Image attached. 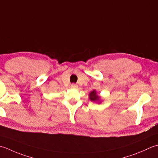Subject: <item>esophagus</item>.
<instances>
[{"label":"esophagus","instance_id":"esophagus-1","mask_svg":"<svg viewBox=\"0 0 158 158\" xmlns=\"http://www.w3.org/2000/svg\"><path fill=\"white\" fill-rule=\"evenodd\" d=\"M70 87H71V88H77V87H78V85L75 84V83H73V84H71Z\"/></svg>","mask_w":158,"mask_h":158}]
</instances>
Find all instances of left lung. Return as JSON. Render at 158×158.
I'll return each mask as SVG.
<instances>
[{"label": "left lung", "instance_id": "8db88e82", "mask_svg": "<svg viewBox=\"0 0 158 158\" xmlns=\"http://www.w3.org/2000/svg\"><path fill=\"white\" fill-rule=\"evenodd\" d=\"M101 98H102L97 94V91L94 90V89L89 94V99L92 102H94V103L95 102V103H101L102 102Z\"/></svg>", "mask_w": 158, "mask_h": 158}]
</instances>
